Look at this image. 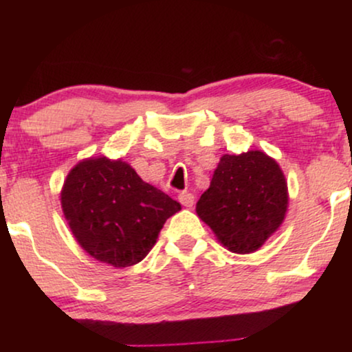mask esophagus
Instances as JSON below:
<instances>
[{"instance_id": "34e87169", "label": "esophagus", "mask_w": 352, "mask_h": 352, "mask_svg": "<svg viewBox=\"0 0 352 352\" xmlns=\"http://www.w3.org/2000/svg\"><path fill=\"white\" fill-rule=\"evenodd\" d=\"M179 201H181V205L187 206V208H192V206H194V204H195V197L192 195L190 192H181Z\"/></svg>"}]
</instances>
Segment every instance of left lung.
<instances>
[{"label": "left lung", "instance_id": "1", "mask_svg": "<svg viewBox=\"0 0 352 352\" xmlns=\"http://www.w3.org/2000/svg\"><path fill=\"white\" fill-rule=\"evenodd\" d=\"M288 210V186L278 163L263 151L223 155L197 201L199 218L237 254L254 253L277 232Z\"/></svg>", "mask_w": 352, "mask_h": 352}]
</instances>
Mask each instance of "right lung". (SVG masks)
<instances>
[{
	"label": "right lung",
	"mask_w": 352,
	"mask_h": 352,
	"mask_svg": "<svg viewBox=\"0 0 352 352\" xmlns=\"http://www.w3.org/2000/svg\"><path fill=\"white\" fill-rule=\"evenodd\" d=\"M67 224L89 256L129 267L147 256L168 218L181 210L170 195L144 182L122 158L76 163L60 190Z\"/></svg>",
	"instance_id": "1"
}]
</instances>
